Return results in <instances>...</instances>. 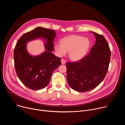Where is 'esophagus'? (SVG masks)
<instances>
[{"instance_id":"34e87169","label":"esophagus","mask_w":125,"mask_h":125,"mask_svg":"<svg viewBox=\"0 0 125 125\" xmlns=\"http://www.w3.org/2000/svg\"><path fill=\"white\" fill-rule=\"evenodd\" d=\"M66 61L64 60V59H61V63H62V64H65V63H66Z\"/></svg>"}]
</instances>
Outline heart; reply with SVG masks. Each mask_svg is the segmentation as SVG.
Instances as JSON below:
<instances>
[{"mask_svg": "<svg viewBox=\"0 0 125 125\" xmlns=\"http://www.w3.org/2000/svg\"><path fill=\"white\" fill-rule=\"evenodd\" d=\"M90 45L88 39L78 35H71L63 38L60 43L55 45L54 48L59 56H64L69 51L70 59L78 61L86 55Z\"/></svg>", "mask_w": 125, "mask_h": 125, "instance_id": "obj_1", "label": "heart"}]
</instances>
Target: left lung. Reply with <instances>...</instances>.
<instances>
[{
  "label": "left lung",
  "mask_w": 125,
  "mask_h": 125,
  "mask_svg": "<svg viewBox=\"0 0 125 125\" xmlns=\"http://www.w3.org/2000/svg\"><path fill=\"white\" fill-rule=\"evenodd\" d=\"M91 32L96 41L89 54L79 61L66 64L69 85L79 92L92 90L99 85L106 76L110 63L111 51L107 42L102 35Z\"/></svg>",
  "instance_id": "1"
}]
</instances>
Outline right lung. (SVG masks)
I'll use <instances>...</instances> for the list:
<instances>
[{"instance_id":"1","label":"right lung","mask_w":125,"mask_h":125,"mask_svg":"<svg viewBox=\"0 0 125 125\" xmlns=\"http://www.w3.org/2000/svg\"><path fill=\"white\" fill-rule=\"evenodd\" d=\"M56 32L53 30L38 27L24 34L18 41L14 51L16 72L21 82L33 90H40L46 87L52 73L61 65V58L55 56L54 41ZM43 38L46 50L40 55L32 56L26 50L27 42Z\"/></svg>"}]
</instances>
